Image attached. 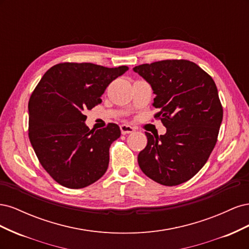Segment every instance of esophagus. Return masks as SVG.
<instances>
[{"mask_svg": "<svg viewBox=\"0 0 249 249\" xmlns=\"http://www.w3.org/2000/svg\"><path fill=\"white\" fill-rule=\"evenodd\" d=\"M120 131H122V134L125 135V134H130V133L135 132V129L129 124H122L120 125Z\"/></svg>", "mask_w": 249, "mask_h": 249, "instance_id": "obj_1", "label": "esophagus"}]
</instances>
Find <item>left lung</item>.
<instances>
[{
  "label": "left lung",
  "mask_w": 249,
  "mask_h": 249,
  "mask_svg": "<svg viewBox=\"0 0 249 249\" xmlns=\"http://www.w3.org/2000/svg\"><path fill=\"white\" fill-rule=\"evenodd\" d=\"M152 86L155 115L166 134L145 132L138 155L145 176L164 186L187 182L202 168L217 142L223 109L215 82L194 62L162 60L134 67Z\"/></svg>",
  "instance_id": "obj_1"
}]
</instances>
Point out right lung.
<instances>
[{
	"label": "right lung",
	"mask_w": 249,
	"mask_h": 249,
	"mask_svg": "<svg viewBox=\"0 0 249 249\" xmlns=\"http://www.w3.org/2000/svg\"><path fill=\"white\" fill-rule=\"evenodd\" d=\"M129 67L59 63L43 74L29 101V138L42 167L71 189L93 184L107 171L111 143L120 129L85 124L84 111L101 104L110 83Z\"/></svg>",
	"instance_id": "right-lung-1"
}]
</instances>
